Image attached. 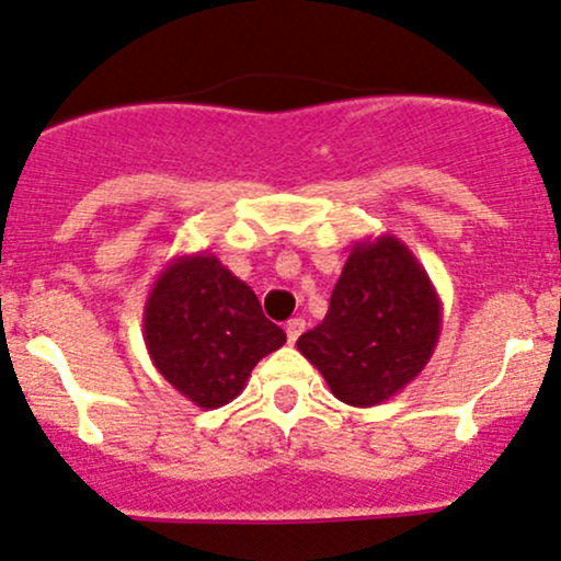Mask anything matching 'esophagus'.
Listing matches in <instances>:
<instances>
[{
  "label": "esophagus",
  "instance_id": "obj_1",
  "mask_svg": "<svg viewBox=\"0 0 561 561\" xmlns=\"http://www.w3.org/2000/svg\"><path fill=\"white\" fill-rule=\"evenodd\" d=\"M304 320H290L287 322V344H296V339L301 336Z\"/></svg>",
  "mask_w": 561,
  "mask_h": 561
}]
</instances>
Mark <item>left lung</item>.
I'll return each instance as SVG.
<instances>
[{"label": "left lung", "instance_id": "obj_1", "mask_svg": "<svg viewBox=\"0 0 561 561\" xmlns=\"http://www.w3.org/2000/svg\"><path fill=\"white\" fill-rule=\"evenodd\" d=\"M443 331V301L396 236L358 241L320 325L296 347L350 407H375L426 369Z\"/></svg>", "mask_w": 561, "mask_h": 561}]
</instances>
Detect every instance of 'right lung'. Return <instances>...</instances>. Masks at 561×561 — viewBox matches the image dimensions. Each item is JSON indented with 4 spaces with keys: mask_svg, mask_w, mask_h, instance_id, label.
Returning <instances> with one entry per match:
<instances>
[{
    "mask_svg": "<svg viewBox=\"0 0 561 561\" xmlns=\"http://www.w3.org/2000/svg\"><path fill=\"white\" fill-rule=\"evenodd\" d=\"M285 339L252 287L211 252L173 257L146 298L144 342L151 364L201 410L233 401L257 360Z\"/></svg>",
    "mask_w": 561,
    "mask_h": 561,
    "instance_id": "right-lung-1",
    "label": "right lung"
}]
</instances>
